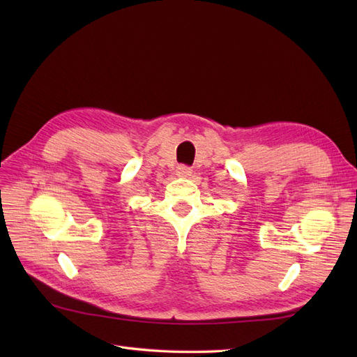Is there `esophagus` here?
Listing matches in <instances>:
<instances>
[{
    "mask_svg": "<svg viewBox=\"0 0 357 357\" xmlns=\"http://www.w3.org/2000/svg\"><path fill=\"white\" fill-rule=\"evenodd\" d=\"M176 172H177V176H180V177H188V176H190L192 169H190V167H188V165H178L177 169H176Z\"/></svg>",
    "mask_w": 357,
    "mask_h": 357,
    "instance_id": "esophagus-1",
    "label": "esophagus"
}]
</instances>
